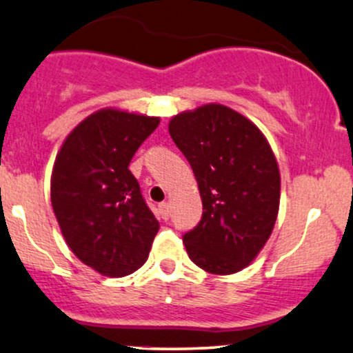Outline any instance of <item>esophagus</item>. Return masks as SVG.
<instances>
[{"mask_svg":"<svg viewBox=\"0 0 353 353\" xmlns=\"http://www.w3.org/2000/svg\"><path fill=\"white\" fill-rule=\"evenodd\" d=\"M160 214H161V217L165 219V221L170 217V203L168 202L160 203Z\"/></svg>","mask_w":353,"mask_h":353,"instance_id":"esophagus-1","label":"esophagus"}]
</instances>
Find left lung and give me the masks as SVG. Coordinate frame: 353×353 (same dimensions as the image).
<instances>
[{"label":"left lung","mask_w":353,"mask_h":353,"mask_svg":"<svg viewBox=\"0 0 353 353\" xmlns=\"http://www.w3.org/2000/svg\"><path fill=\"white\" fill-rule=\"evenodd\" d=\"M168 132L202 196V221L183 236L188 257L210 274L242 271L263 251L278 219L281 175L266 136L215 102L173 116Z\"/></svg>","instance_id":"left-lung-1"}]
</instances>
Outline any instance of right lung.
<instances>
[{"mask_svg": "<svg viewBox=\"0 0 353 353\" xmlns=\"http://www.w3.org/2000/svg\"><path fill=\"white\" fill-rule=\"evenodd\" d=\"M160 117L105 108L69 132L50 178L52 208L70 251L102 276L123 278L146 263L160 223L130 172Z\"/></svg>", "mask_w": 353, "mask_h": 353, "instance_id": "add662e5", "label": "right lung"}]
</instances>
